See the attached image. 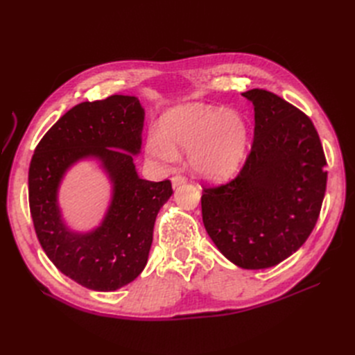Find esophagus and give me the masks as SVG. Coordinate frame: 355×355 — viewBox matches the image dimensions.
<instances>
[{
	"label": "esophagus",
	"instance_id": "34e87169",
	"mask_svg": "<svg viewBox=\"0 0 355 355\" xmlns=\"http://www.w3.org/2000/svg\"><path fill=\"white\" fill-rule=\"evenodd\" d=\"M185 182H187V176H184V175H176L171 178V185H173V188H178L179 185L185 184Z\"/></svg>",
	"mask_w": 355,
	"mask_h": 355
}]
</instances>
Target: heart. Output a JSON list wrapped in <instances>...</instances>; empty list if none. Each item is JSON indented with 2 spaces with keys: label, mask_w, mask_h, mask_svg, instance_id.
<instances>
[{
  "label": "heart",
  "mask_w": 355,
  "mask_h": 355,
  "mask_svg": "<svg viewBox=\"0 0 355 355\" xmlns=\"http://www.w3.org/2000/svg\"><path fill=\"white\" fill-rule=\"evenodd\" d=\"M247 145V127L235 112L201 105L178 106L161 120V135L148 139V153L164 163L178 157L175 148L189 149V163L209 178L228 175L240 164Z\"/></svg>",
  "instance_id": "b5f03b06"
}]
</instances>
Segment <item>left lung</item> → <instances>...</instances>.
Here are the masks:
<instances>
[{
  "label": "left lung",
  "instance_id": "left-lung-1",
  "mask_svg": "<svg viewBox=\"0 0 355 355\" xmlns=\"http://www.w3.org/2000/svg\"><path fill=\"white\" fill-rule=\"evenodd\" d=\"M254 106L253 144L239 175L202 185V222L232 263L262 270L302 245L320 216L327 161L311 118L268 90L243 93Z\"/></svg>",
  "mask_w": 355,
  "mask_h": 355
}]
</instances>
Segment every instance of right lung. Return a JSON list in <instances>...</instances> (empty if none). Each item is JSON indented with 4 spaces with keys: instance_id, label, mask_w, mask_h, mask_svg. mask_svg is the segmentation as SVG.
Wrapping results in <instances>:
<instances>
[{
    "instance_id": "add662e5",
    "label": "right lung",
    "mask_w": 355,
    "mask_h": 355,
    "mask_svg": "<svg viewBox=\"0 0 355 355\" xmlns=\"http://www.w3.org/2000/svg\"><path fill=\"white\" fill-rule=\"evenodd\" d=\"M144 108L135 96L83 102L42 136L29 166V210L49 259L78 284L111 292L144 271L155 218L173 194L168 179H141L133 164L142 144ZM84 156H98L114 182L112 207L90 234L71 233L55 206L58 182Z\"/></svg>"
}]
</instances>
